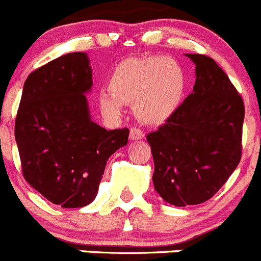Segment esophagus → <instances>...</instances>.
<instances>
[{"label": "esophagus", "mask_w": 261, "mask_h": 261, "mask_svg": "<svg viewBox=\"0 0 261 261\" xmlns=\"http://www.w3.org/2000/svg\"><path fill=\"white\" fill-rule=\"evenodd\" d=\"M145 137L144 132L140 130L137 128H130V132H129V138L132 140V141H138V140H142Z\"/></svg>", "instance_id": "obj_1"}]
</instances>
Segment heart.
<instances>
[{
  "mask_svg": "<svg viewBox=\"0 0 261 261\" xmlns=\"http://www.w3.org/2000/svg\"><path fill=\"white\" fill-rule=\"evenodd\" d=\"M110 91L98 95L103 114L119 117L124 105H133L138 119L147 125H161L175 115L186 95L187 74L171 57L147 56L126 59L114 69Z\"/></svg>",
  "mask_w": 261,
  "mask_h": 261,
  "instance_id": "b5f03b06",
  "label": "heart"
}]
</instances>
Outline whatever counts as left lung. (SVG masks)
<instances>
[{
  "label": "left lung",
  "mask_w": 261,
  "mask_h": 261,
  "mask_svg": "<svg viewBox=\"0 0 261 261\" xmlns=\"http://www.w3.org/2000/svg\"><path fill=\"white\" fill-rule=\"evenodd\" d=\"M186 56L195 64L192 93L158 130L146 136L154 159V190L168 204L205 202L239 165L244 106L213 59Z\"/></svg>",
  "instance_id": "left-lung-1"
}]
</instances>
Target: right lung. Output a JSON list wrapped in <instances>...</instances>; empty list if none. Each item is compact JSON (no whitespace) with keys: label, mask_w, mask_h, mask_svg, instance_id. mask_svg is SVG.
<instances>
[{"label":"right lung","mask_w":261,"mask_h":261,"mask_svg":"<svg viewBox=\"0 0 261 261\" xmlns=\"http://www.w3.org/2000/svg\"><path fill=\"white\" fill-rule=\"evenodd\" d=\"M93 69L85 52L32 71L23 85L15 141L23 176L61 208H82L98 195L107 161L128 144L129 129L107 130L91 120L86 95Z\"/></svg>","instance_id":"add662e5"}]
</instances>
